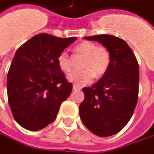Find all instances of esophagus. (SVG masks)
I'll list each match as a JSON object with an SVG mask.
<instances>
[{
  "mask_svg": "<svg viewBox=\"0 0 154 154\" xmlns=\"http://www.w3.org/2000/svg\"><path fill=\"white\" fill-rule=\"evenodd\" d=\"M72 89H73V90H77V89H80V87H78L77 85H73Z\"/></svg>",
  "mask_w": 154,
  "mask_h": 154,
  "instance_id": "obj_1",
  "label": "esophagus"
}]
</instances>
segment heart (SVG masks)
Wrapping results in <instances>:
<instances>
[{
  "label": "heart",
  "instance_id": "obj_1",
  "mask_svg": "<svg viewBox=\"0 0 154 154\" xmlns=\"http://www.w3.org/2000/svg\"><path fill=\"white\" fill-rule=\"evenodd\" d=\"M77 55L82 56L79 72H72L67 79L78 87H82L93 82L94 77L101 78L108 72L111 66V54L103 46H97L94 42L84 41L74 48ZM57 65L65 73L72 70V60L66 52H61L57 56Z\"/></svg>",
  "mask_w": 154,
  "mask_h": 154
}]
</instances>
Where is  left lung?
<instances>
[{
	"label": "left lung",
	"instance_id": "left-lung-1",
	"mask_svg": "<svg viewBox=\"0 0 154 154\" xmlns=\"http://www.w3.org/2000/svg\"><path fill=\"white\" fill-rule=\"evenodd\" d=\"M96 41L111 54L106 74L91 86L82 88L79 106L83 125L94 135L106 137L119 133L131 119L138 100L139 65L126 42L112 35L86 36Z\"/></svg>",
	"mask_w": 154,
	"mask_h": 154
}]
</instances>
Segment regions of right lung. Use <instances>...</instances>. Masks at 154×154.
Returning a JSON list of instances; mask_svg holds the SVG:
<instances>
[{
	"instance_id": "add662e5",
	"label": "right lung",
	"mask_w": 154,
	"mask_h": 154,
	"mask_svg": "<svg viewBox=\"0 0 154 154\" xmlns=\"http://www.w3.org/2000/svg\"><path fill=\"white\" fill-rule=\"evenodd\" d=\"M77 37L35 35L16 51L8 71V103L14 119L31 131L53 123L72 84L57 65V56Z\"/></svg>"
}]
</instances>
